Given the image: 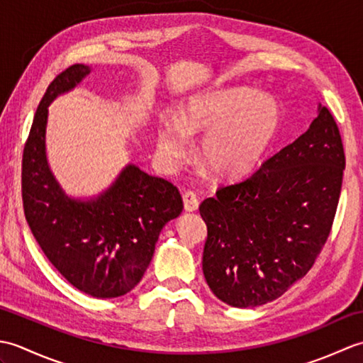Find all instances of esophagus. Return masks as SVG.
<instances>
[{
    "mask_svg": "<svg viewBox=\"0 0 363 363\" xmlns=\"http://www.w3.org/2000/svg\"><path fill=\"white\" fill-rule=\"evenodd\" d=\"M182 201H184V209L187 212H195L199 206V199L196 196L195 191L187 190L186 194L182 195Z\"/></svg>",
    "mask_w": 363,
    "mask_h": 363,
    "instance_id": "esophagus-1",
    "label": "esophagus"
}]
</instances>
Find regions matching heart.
Segmentation results:
<instances>
[{"instance_id":"obj_1","label":"heart","mask_w":363,"mask_h":363,"mask_svg":"<svg viewBox=\"0 0 363 363\" xmlns=\"http://www.w3.org/2000/svg\"><path fill=\"white\" fill-rule=\"evenodd\" d=\"M281 107L269 94L229 87L196 95L181 112L162 115L157 154L169 168L187 157L190 135L204 134L199 156L221 177H237L257 164L277 133Z\"/></svg>"}]
</instances>
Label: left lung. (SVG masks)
I'll list each match as a JSON object with an SVG mask.
<instances>
[{
  "mask_svg": "<svg viewBox=\"0 0 363 363\" xmlns=\"http://www.w3.org/2000/svg\"><path fill=\"white\" fill-rule=\"evenodd\" d=\"M343 169L340 130L320 104L303 135L204 199L203 273L213 295L233 307H256L304 277L330 234Z\"/></svg>",
  "mask_w": 363,
  "mask_h": 363,
  "instance_id": "8db88e82",
  "label": "left lung"
}]
</instances>
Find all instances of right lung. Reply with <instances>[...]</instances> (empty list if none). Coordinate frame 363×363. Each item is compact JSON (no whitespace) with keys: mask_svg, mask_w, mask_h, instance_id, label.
I'll use <instances>...</instances> for the list:
<instances>
[{"mask_svg":"<svg viewBox=\"0 0 363 363\" xmlns=\"http://www.w3.org/2000/svg\"><path fill=\"white\" fill-rule=\"evenodd\" d=\"M90 67L74 64L46 89L23 150L21 196L30 233L73 287L95 298L126 295L140 282L162 228L179 217V190L129 164L94 199L65 195L46 160L48 106L74 89Z\"/></svg>","mask_w":363,"mask_h":363,"instance_id":"add662e5","label":"right lung"}]
</instances>
